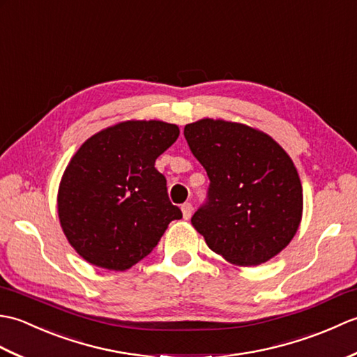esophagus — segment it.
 Returning <instances> with one entry per match:
<instances>
[{
	"label": "esophagus",
	"mask_w": 357,
	"mask_h": 357,
	"mask_svg": "<svg viewBox=\"0 0 357 357\" xmlns=\"http://www.w3.org/2000/svg\"><path fill=\"white\" fill-rule=\"evenodd\" d=\"M181 210H183V218L184 219H190L192 213H193V206L190 202H185L181 206Z\"/></svg>",
	"instance_id": "esophagus-1"
}]
</instances>
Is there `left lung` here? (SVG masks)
<instances>
[{
  "mask_svg": "<svg viewBox=\"0 0 357 357\" xmlns=\"http://www.w3.org/2000/svg\"><path fill=\"white\" fill-rule=\"evenodd\" d=\"M184 136L210 179L208 201L192 218L207 245L238 267L282 252L304 208L299 174L287 151L270 135L224 119L187 124Z\"/></svg>",
  "mask_w": 357,
  "mask_h": 357,
  "instance_id": "1",
  "label": "left lung"
}]
</instances>
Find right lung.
<instances>
[{
	"label": "right lung",
	"instance_id": "add662e5",
	"mask_svg": "<svg viewBox=\"0 0 357 357\" xmlns=\"http://www.w3.org/2000/svg\"><path fill=\"white\" fill-rule=\"evenodd\" d=\"M164 121H123L82 144L63 173L58 218L69 244L95 267L124 271L151 253L183 213L156 158L178 139Z\"/></svg>",
	"mask_w": 357,
	"mask_h": 357
}]
</instances>
